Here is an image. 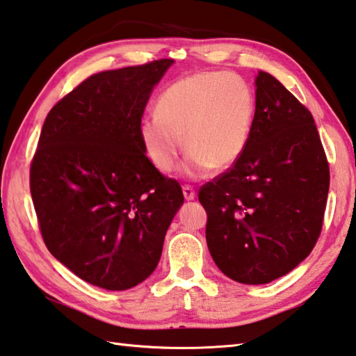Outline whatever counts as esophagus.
<instances>
[{
    "instance_id": "34e87169",
    "label": "esophagus",
    "mask_w": 356,
    "mask_h": 356,
    "mask_svg": "<svg viewBox=\"0 0 356 356\" xmlns=\"http://www.w3.org/2000/svg\"><path fill=\"white\" fill-rule=\"evenodd\" d=\"M182 191H184V197L186 200H193V199L196 197V191H195V188H193L191 185H184L182 186Z\"/></svg>"
}]
</instances>
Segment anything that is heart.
Returning a JSON list of instances; mask_svg holds the SVG:
<instances>
[{
	"mask_svg": "<svg viewBox=\"0 0 356 356\" xmlns=\"http://www.w3.org/2000/svg\"><path fill=\"white\" fill-rule=\"evenodd\" d=\"M255 104L248 83L234 74L200 71L171 83L157 101V113L140 122L146 156L161 172L176 166L185 147L184 172L202 177L211 168L234 166L248 146Z\"/></svg>",
	"mask_w": 356,
	"mask_h": 356,
	"instance_id": "obj_1",
	"label": "heart"
}]
</instances>
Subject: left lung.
I'll return each mask as SVG.
<instances>
[{"label":"left lung","mask_w":356,"mask_h":356,"mask_svg":"<svg viewBox=\"0 0 356 356\" xmlns=\"http://www.w3.org/2000/svg\"><path fill=\"white\" fill-rule=\"evenodd\" d=\"M243 156L199 190L205 238L229 279L263 285L288 274L318 243L330 168L313 115L269 73L255 81Z\"/></svg>","instance_id":"1"}]
</instances>
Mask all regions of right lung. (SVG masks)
Returning <instances> with one entry per match:
<instances>
[{"instance_id": "obj_1", "label": "right lung", "mask_w": 356, "mask_h": 356, "mask_svg": "<svg viewBox=\"0 0 356 356\" xmlns=\"http://www.w3.org/2000/svg\"><path fill=\"white\" fill-rule=\"evenodd\" d=\"M172 59L92 74L51 108L29 185L48 250L108 291L146 280L184 193L146 157L140 122Z\"/></svg>"}]
</instances>
